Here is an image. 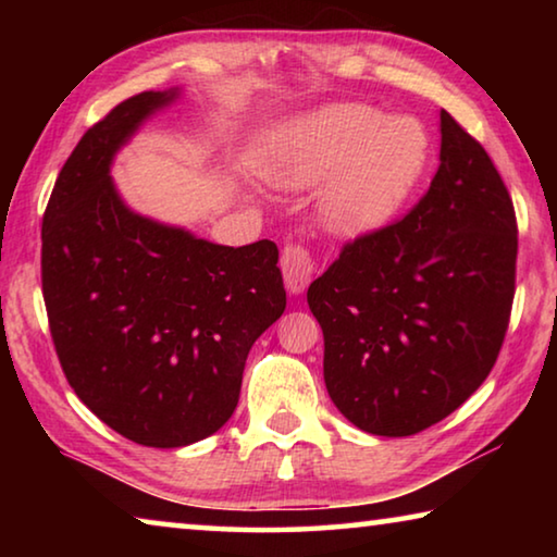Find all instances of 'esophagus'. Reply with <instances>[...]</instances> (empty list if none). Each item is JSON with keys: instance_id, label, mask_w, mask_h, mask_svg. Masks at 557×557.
<instances>
[{"instance_id": "1", "label": "esophagus", "mask_w": 557, "mask_h": 557, "mask_svg": "<svg viewBox=\"0 0 557 557\" xmlns=\"http://www.w3.org/2000/svg\"><path fill=\"white\" fill-rule=\"evenodd\" d=\"M280 265L282 275H285V285L292 295H299V292L307 289L314 272V262L305 245H287V248L282 250Z\"/></svg>"}]
</instances>
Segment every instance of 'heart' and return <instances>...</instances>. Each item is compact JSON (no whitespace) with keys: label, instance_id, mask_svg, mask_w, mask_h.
Instances as JSON below:
<instances>
[{"label":"heart","instance_id":"obj_1","mask_svg":"<svg viewBox=\"0 0 557 557\" xmlns=\"http://www.w3.org/2000/svg\"><path fill=\"white\" fill-rule=\"evenodd\" d=\"M430 137L412 117L385 120L366 106H336L282 135L262 172L277 186H312L332 173L322 213L332 228H379L408 201L425 174Z\"/></svg>","mask_w":557,"mask_h":557}]
</instances>
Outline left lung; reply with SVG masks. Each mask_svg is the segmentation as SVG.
Masks as SVG:
<instances>
[{"label":"left lung","instance_id":"1","mask_svg":"<svg viewBox=\"0 0 557 557\" xmlns=\"http://www.w3.org/2000/svg\"><path fill=\"white\" fill-rule=\"evenodd\" d=\"M440 169L418 206L358 235L307 289L324 332L329 398L358 430L408 437L492 373L516 289L513 201L492 157L447 110Z\"/></svg>","mask_w":557,"mask_h":557}]
</instances>
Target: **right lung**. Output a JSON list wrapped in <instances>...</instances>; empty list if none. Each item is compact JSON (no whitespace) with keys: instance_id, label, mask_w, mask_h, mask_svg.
I'll list each match as a JSON object with an SVG mask.
<instances>
[{"instance_id":"right-lung-1","label":"right lung","mask_w":557,"mask_h":557,"mask_svg":"<svg viewBox=\"0 0 557 557\" xmlns=\"http://www.w3.org/2000/svg\"><path fill=\"white\" fill-rule=\"evenodd\" d=\"M178 88L132 96L63 164L41 225V285L75 395L137 445L186 447L221 430L250 346L285 312L277 245H215L127 209L110 164Z\"/></svg>"}]
</instances>
